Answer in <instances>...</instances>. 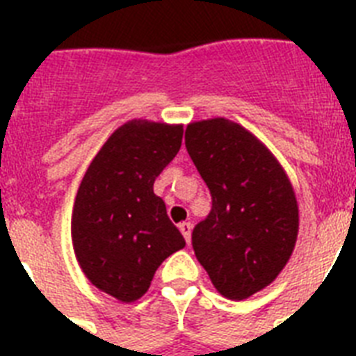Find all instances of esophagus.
Listing matches in <instances>:
<instances>
[{"label": "esophagus", "instance_id": "34e87169", "mask_svg": "<svg viewBox=\"0 0 356 356\" xmlns=\"http://www.w3.org/2000/svg\"><path fill=\"white\" fill-rule=\"evenodd\" d=\"M179 229H181V233H183L186 243H190V240H192V223L183 222L181 225H179Z\"/></svg>", "mask_w": 356, "mask_h": 356}]
</instances>
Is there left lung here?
Masks as SVG:
<instances>
[{"label": "left lung", "mask_w": 356, "mask_h": 356, "mask_svg": "<svg viewBox=\"0 0 356 356\" xmlns=\"http://www.w3.org/2000/svg\"><path fill=\"white\" fill-rule=\"evenodd\" d=\"M184 144L212 195L195 225V257L223 298L242 301L270 286L299 233V207L284 168L251 131L227 118L186 125Z\"/></svg>", "instance_id": "obj_1"}]
</instances>
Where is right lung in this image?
Instances as JSON below:
<instances>
[{
    "instance_id": "obj_1",
    "label": "right lung",
    "mask_w": 356,
    "mask_h": 356,
    "mask_svg": "<svg viewBox=\"0 0 356 356\" xmlns=\"http://www.w3.org/2000/svg\"><path fill=\"white\" fill-rule=\"evenodd\" d=\"M181 142V123L129 120L92 159L75 195V259L94 286L122 303L142 298L156 268L186 245L153 192Z\"/></svg>"
}]
</instances>
